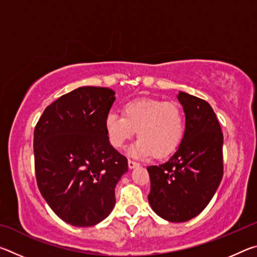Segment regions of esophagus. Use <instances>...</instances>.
<instances>
[{
    "label": "esophagus",
    "mask_w": 257,
    "mask_h": 257,
    "mask_svg": "<svg viewBox=\"0 0 257 257\" xmlns=\"http://www.w3.org/2000/svg\"><path fill=\"white\" fill-rule=\"evenodd\" d=\"M128 165H129V168H130V169H134V168L138 167L139 163L135 162V161H133V160H128Z\"/></svg>",
    "instance_id": "obj_1"
}]
</instances>
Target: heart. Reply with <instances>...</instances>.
Here are the masks:
<instances>
[{"mask_svg": "<svg viewBox=\"0 0 257 257\" xmlns=\"http://www.w3.org/2000/svg\"><path fill=\"white\" fill-rule=\"evenodd\" d=\"M122 115L115 112L106 115L108 142L114 149H121L137 130L139 141L132 149L135 156L152 154L156 159L165 158L178 149L184 137L185 116L177 103L136 99L124 104Z\"/></svg>", "mask_w": 257, "mask_h": 257, "instance_id": "b5f03b06", "label": "heart"}]
</instances>
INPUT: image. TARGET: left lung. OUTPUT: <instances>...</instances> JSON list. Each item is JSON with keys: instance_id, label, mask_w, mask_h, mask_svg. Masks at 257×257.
I'll return each instance as SVG.
<instances>
[{"instance_id": "left-lung-1", "label": "left lung", "mask_w": 257, "mask_h": 257, "mask_svg": "<svg viewBox=\"0 0 257 257\" xmlns=\"http://www.w3.org/2000/svg\"><path fill=\"white\" fill-rule=\"evenodd\" d=\"M186 129L168 162L147 167L149 202L156 214L170 222L198 215L215 194L223 177V134L210 104L180 92Z\"/></svg>"}]
</instances>
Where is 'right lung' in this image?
<instances>
[{"label":"right lung","instance_id":"right-lung-1","mask_svg":"<svg viewBox=\"0 0 257 257\" xmlns=\"http://www.w3.org/2000/svg\"><path fill=\"white\" fill-rule=\"evenodd\" d=\"M106 87L84 86L47 106L34 130L38 189L60 219L92 227L115 205L128 160L110 144L105 118L114 102Z\"/></svg>","mask_w":257,"mask_h":257}]
</instances>
